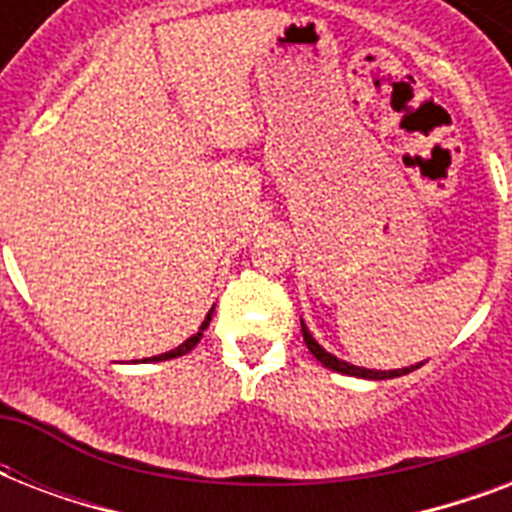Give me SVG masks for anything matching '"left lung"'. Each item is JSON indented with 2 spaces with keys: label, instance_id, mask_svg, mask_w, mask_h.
Here are the masks:
<instances>
[{
  "label": "left lung",
  "instance_id": "left-lung-1",
  "mask_svg": "<svg viewBox=\"0 0 512 512\" xmlns=\"http://www.w3.org/2000/svg\"><path fill=\"white\" fill-rule=\"evenodd\" d=\"M300 327H303L305 345H308V350H311L313 356H316V361H321V364L327 366V369H335V372H340V374H350V377H364V380H390V377H401V374H409L412 369H420V366H422V364H414V366H404V369H390V372H377V369L353 366V364H348V361H342V358L332 356V353H327V350L321 348L319 342L313 340V335L308 332V327H305L303 321H300Z\"/></svg>",
  "mask_w": 512,
  "mask_h": 512
}]
</instances>
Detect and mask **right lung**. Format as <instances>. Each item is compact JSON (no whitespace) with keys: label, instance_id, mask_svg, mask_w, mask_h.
<instances>
[{"label":"right lung","instance_id":"obj_1","mask_svg":"<svg viewBox=\"0 0 512 512\" xmlns=\"http://www.w3.org/2000/svg\"><path fill=\"white\" fill-rule=\"evenodd\" d=\"M212 311H215V308H212ZM212 311L207 313V319L201 321V327H199V332H196V335H191V337H188V340H185L183 345H177L175 350H167V353H162V356H154V358H151V361H167V358L185 356V353H188V350H193V348H196V342L201 340V335H204V329H207V327H209V321H212Z\"/></svg>","mask_w":512,"mask_h":512}]
</instances>
